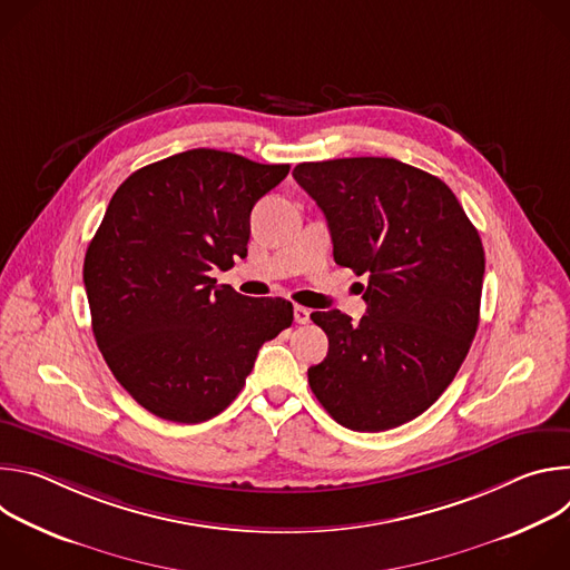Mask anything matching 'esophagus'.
<instances>
[{
  "instance_id": "34e87169",
  "label": "esophagus",
  "mask_w": 570,
  "mask_h": 570,
  "mask_svg": "<svg viewBox=\"0 0 570 570\" xmlns=\"http://www.w3.org/2000/svg\"><path fill=\"white\" fill-rule=\"evenodd\" d=\"M293 315H295V322H297V324H306L311 311H308L306 306H295V308H293Z\"/></svg>"
}]
</instances>
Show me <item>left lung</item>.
Wrapping results in <instances>:
<instances>
[{
  "mask_svg": "<svg viewBox=\"0 0 570 570\" xmlns=\"http://www.w3.org/2000/svg\"><path fill=\"white\" fill-rule=\"evenodd\" d=\"M293 178L327 218L334 259L367 277V313L311 320L330 338L308 385L338 424L396 429L440 399L478 330L484 250L455 194L392 157L302 161Z\"/></svg>",
  "mask_w": 570,
  "mask_h": 570,
  "instance_id": "left-lung-1",
  "label": "left lung"
}]
</instances>
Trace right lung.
<instances>
[{
  "label": "right lung",
  "instance_id": "right-lung-1",
  "mask_svg": "<svg viewBox=\"0 0 570 570\" xmlns=\"http://www.w3.org/2000/svg\"><path fill=\"white\" fill-rule=\"evenodd\" d=\"M288 165L194 148L135 171L90 240L83 282L97 345L124 390L178 424L236 399L259 347L291 327L293 304L218 286L248 255L250 212Z\"/></svg>",
  "mask_w": 570,
  "mask_h": 570
}]
</instances>
